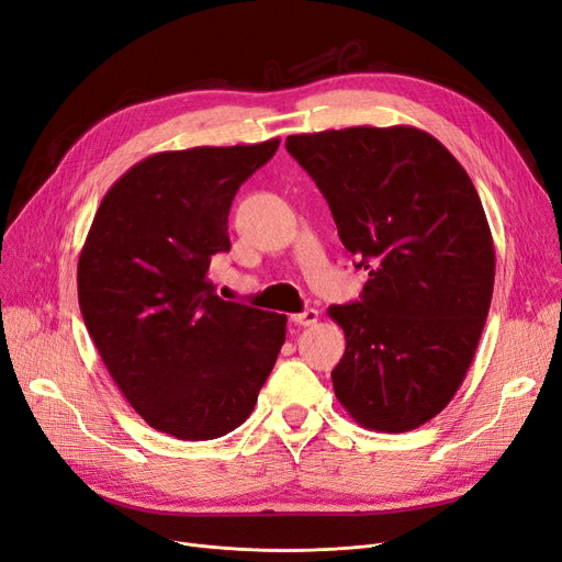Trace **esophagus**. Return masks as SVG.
Masks as SVG:
<instances>
[{"mask_svg": "<svg viewBox=\"0 0 562 562\" xmlns=\"http://www.w3.org/2000/svg\"><path fill=\"white\" fill-rule=\"evenodd\" d=\"M317 319H319V313H317L315 307H307V310H303V313L292 315V322H294L296 326H315Z\"/></svg>", "mask_w": 562, "mask_h": 562, "instance_id": "esophagus-1", "label": "esophagus"}]
</instances>
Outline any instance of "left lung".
<instances>
[{"label":"left lung","instance_id":"obj_1","mask_svg":"<svg viewBox=\"0 0 562 562\" xmlns=\"http://www.w3.org/2000/svg\"><path fill=\"white\" fill-rule=\"evenodd\" d=\"M286 150L368 270L359 303L328 307L347 342L336 398L363 428H419L456 396L486 324L495 249L482 199L459 159L407 124L294 134Z\"/></svg>","mask_w":562,"mask_h":562}]
</instances>
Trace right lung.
Instances as JSON below:
<instances>
[{
	"instance_id": "1",
	"label": "right lung",
	"mask_w": 562,
	"mask_h": 562,
	"mask_svg": "<svg viewBox=\"0 0 562 562\" xmlns=\"http://www.w3.org/2000/svg\"><path fill=\"white\" fill-rule=\"evenodd\" d=\"M278 145L145 157L101 199L80 249L78 303L103 366L143 422L178 440L238 428L284 345L286 315L224 301L207 280L232 247L238 187Z\"/></svg>"
}]
</instances>
